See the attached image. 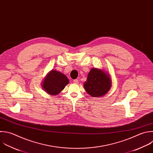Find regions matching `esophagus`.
<instances>
[{
    "label": "esophagus",
    "instance_id": "1",
    "mask_svg": "<svg viewBox=\"0 0 153 153\" xmlns=\"http://www.w3.org/2000/svg\"><path fill=\"white\" fill-rule=\"evenodd\" d=\"M74 84H78V79H74Z\"/></svg>",
    "mask_w": 153,
    "mask_h": 153
}]
</instances>
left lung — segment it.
I'll return each instance as SVG.
<instances>
[{
    "label": "left lung",
    "mask_w": 153,
    "mask_h": 153,
    "mask_svg": "<svg viewBox=\"0 0 153 153\" xmlns=\"http://www.w3.org/2000/svg\"><path fill=\"white\" fill-rule=\"evenodd\" d=\"M111 79L109 75L105 71L93 68L88 74L84 87L91 97L103 96L111 87Z\"/></svg>",
    "instance_id": "1"
}]
</instances>
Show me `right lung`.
Wrapping results in <instances>:
<instances>
[{
	"label": "right lung",
	"mask_w": 153,
	"mask_h": 153,
	"mask_svg": "<svg viewBox=\"0 0 153 153\" xmlns=\"http://www.w3.org/2000/svg\"><path fill=\"white\" fill-rule=\"evenodd\" d=\"M69 82L65 75L56 70H52L45 77L42 87L48 94L54 96L60 93Z\"/></svg>",
	"instance_id": "obj_1"
}]
</instances>
